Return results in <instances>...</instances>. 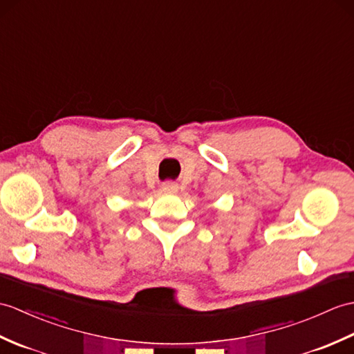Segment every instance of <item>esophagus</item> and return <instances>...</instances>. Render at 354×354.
Here are the masks:
<instances>
[{
	"label": "esophagus",
	"instance_id": "esophagus-1",
	"mask_svg": "<svg viewBox=\"0 0 354 354\" xmlns=\"http://www.w3.org/2000/svg\"><path fill=\"white\" fill-rule=\"evenodd\" d=\"M161 190L164 193H176L178 192V184L171 183V180H166V183L161 184Z\"/></svg>",
	"mask_w": 354,
	"mask_h": 354
}]
</instances>
